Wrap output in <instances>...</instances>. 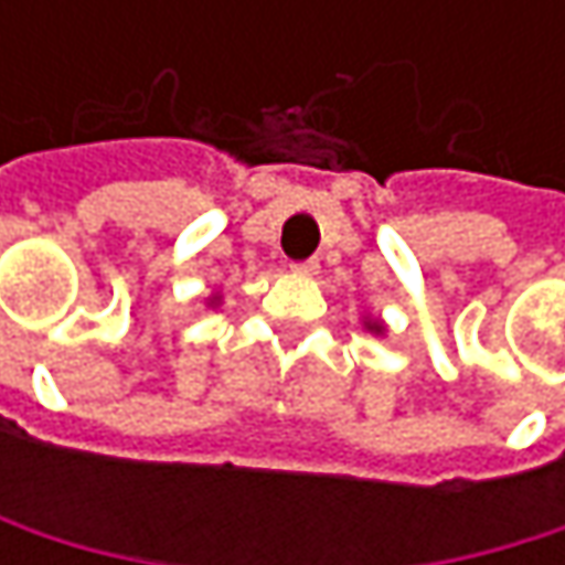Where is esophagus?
I'll return each instance as SVG.
<instances>
[{
  "label": "esophagus",
  "mask_w": 565,
  "mask_h": 565,
  "mask_svg": "<svg viewBox=\"0 0 565 565\" xmlns=\"http://www.w3.org/2000/svg\"><path fill=\"white\" fill-rule=\"evenodd\" d=\"M290 271H294V275H300V278H313V275L320 271V265L310 258V262H297V265H290Z\"/></svg>",
  "instance_id": "34e87169"
}]
</instances>
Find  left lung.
Wrapping results in <instances>:
<instances>
[{"label":"left lung","instance_id":"obj_1","mask_svg":"<svg viewBox=\"0 0 565 565\" xmlns=\"http://www.w3.org/2000/svg\"><path fill=\"white\" fill-rule=\"evenodd\" d=\"M363 327H366L370 333H380V337L386 333V323H383L380 317H366V320H363Z\"/></svg>","mask_w":565,"mask_h":565}]
</instances>
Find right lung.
<instances>
[{
	"label": "right lung",
	"instance_id": "1",
	"mask_svg": "<svg viewBox=\"0 0 565 565\" xmlns=\"http://www.w3.org/2000/svg\"><path fill=\"white\" fill-rule=\"evenodd\" d=\"M209 303H212V307H218V303H222V294H212V297H209Z\"/></svg>",
	"mask_w": 565,
	"mask_h": 565
}]
</instances>
